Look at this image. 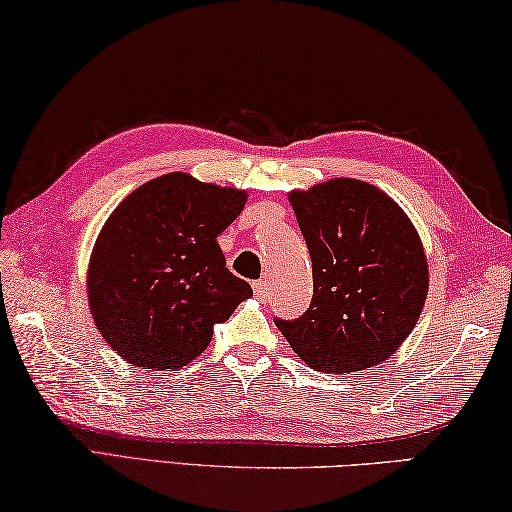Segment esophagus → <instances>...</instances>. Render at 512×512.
<instances>
[{"label":"esophagus","mask_w":512,"mask_h":512,"mask_svg":"<svg viewBox=\"0 0 512 512\" xmlns=\"http://www.w3.org/2000/svg\"><path fill=\"white\" fill-rule=\"evenodd\" d=\"M253 291L259 300H266V297L271 295V286H268L266 280H257V282H253Z\"/></svg>","instance_id":"34e87169"}]
</instances>
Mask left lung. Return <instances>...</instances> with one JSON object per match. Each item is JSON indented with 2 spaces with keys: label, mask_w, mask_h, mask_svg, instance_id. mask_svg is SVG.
I'll return each mask as SVG.
<instances>
[{
  "label": "left lung",
  "mask_w": 512,
  "mask_h": 512,
  "mask_svg": "<svg viewBox=\"0 0 512 512\" xmlns=\"http://www.w3.org/2000/svg\"><path fill=\"white\" fill-rule=\"evenodd\" d=\"M313 266V297L300 318H275L306 365L349 374L392 356L416 327L427 259L412 221L356 179L291 192Z\"/></svg>",
  "instance_id": "left-lung-1"
}]
</instances>
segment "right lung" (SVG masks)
<instances>
[{
	"label": "right lung",
	"mask_w": 512,
	"mask_h": 512,
	"mask_svg": "<svg viewBox=\"0 0 512 512\" xmlns=\"http://www.w3.org/2000/svg\"><path fill=\"white\" fill-rule=\"evenodd\" d=\"M244 203L246 192L172 172L111 212L87 291L96 327L118 356L143 369H181L210 345L212 327L253 295L217 244Z\"/></svg>",
	"instance_id": "obj_1"
}]
</instances>
